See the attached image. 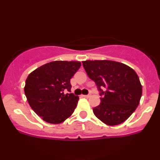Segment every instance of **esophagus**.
<instances>
[{"label": "esophagus", "instance_id": "obj_1", "mask_svg": "<svg viewBox=\"0 0 160 160\" xmlns=\"http://www.w3.org/2000/svg\"><path fill=\"white\" fill-rule=\"evenodd\" d=\"M91 94H88V95H82V97H85V98H89V97H90Z\"/></svg>", "mask_w": 160, "mask_h": 160}]
</instances>
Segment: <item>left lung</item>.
<instances>
[{"label": "left lung", "instance_id": "1", "mask_svg": "<svg viewBox=\"0 0 160 160\" xmlns=\"http://www.w3.org/2000/svg\"><path fill=\"white\" fill-rule=\"evenodd\" d=\"M82 66L100 92L101 103L93 108L95 117L108 126L127 120L138 106L142 95L135 71L125 64L109 60H88L82 62Z\"/></svg>", "mask_w": 160, "mask_h": 160}]
</instances>
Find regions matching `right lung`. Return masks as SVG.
Returning <instances> with one entry per match:
<instances>
[{"label":"right lung","instance_id":"1","mask_svg":"<svg viewBox=\"0 0 160 160\" xmlns=\"http://www.w3.org/2000/svg\"><path fill=\"white\" fill-rule=\"evenodd\" d=\"M80 66V62H51L28 76L25 96L33 111L46 122L61 123L74 113L79 97L70 93V81Z\"/></svg>","mask_w":160,"mask_h":160}]
</instances>
